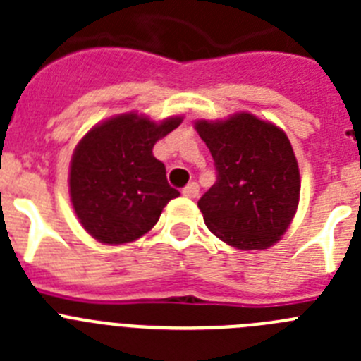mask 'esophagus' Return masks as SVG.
Instances as JSON below:
<instances>
[{
  "label": "esophagus",
  "instance_id": "34e87169",
  "mask_svg": "<svg viewBox=\"0 0 361 361\" xmlns=\"http://www.w3.org/2000/svg\"><path fill=\"white\" fill-rule=\"evenodd\" d=\"M183 195L188 197V199H195L199 195V184L197 183H190L186 188L183 190Z\"/></svg>",
  "mask_w": 361,
  "mask_h": 361
}]
</instances>
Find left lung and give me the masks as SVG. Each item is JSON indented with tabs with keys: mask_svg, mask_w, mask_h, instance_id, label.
Instances as JSON below:
<instances>
[{
	"mask_svg": "<svg viewBox=\"0 0 361 361\" xmlns=\"http://www.w3.org/2000/svg\"><path fill=\"white\" fill-rule=\"evenodd\" d=\"M195 130L216 168V183L199 200L209 231L242 251L276 244L300 200L298 162L288 135L247 111L200 119Z\"/></svg>",
	"mask_w": 361,
	"mask_h": 361,
	"instance_id": "8db88e82",
	"label": "left lung"
}]
</instances>
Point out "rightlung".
I'll return each mask as SVG.
<instances>
[{
  "label": "right lung",
  "instance_id": "add662e5",
  "mask_svg": "<svg viewBox=\"0 0 361 361\" xmlns=\"http://www.w3.org/2000/svg\"><path fill=\"white\" fill-rule=\"evenodd\" d=\"M183 117L155 123L128 111L95 124L70 161V200L88 235L103 244H126L157 224L162 208L178 197L166 168L153 157L159 139Z\"/></svg>",
  "mask_w": 361,
  "mask_h": 361
}]
</instances>
